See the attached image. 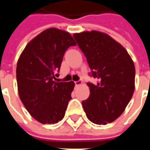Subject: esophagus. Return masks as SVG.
I'll list each match as a JSON object with an SVG mask.
<instances>
[{"label": "esophagus", "instance_id": "esophagus-1", "mask_svg": "<svg viewBox=\"0 0 150 150\" xmlns=\"http://www.w3.org/2000/svg\"><path fill=\"white\" fill-rule=\"evenodd\" d=\"M82 83H83V82H82V80H79V81L75 82V86H79V85L81 84Z\"/></svg>", "mask_w": 150, "mask_h": 150}]
</instances>
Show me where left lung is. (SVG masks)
I'll use <instances>...</instances> for the list:
<instances>
[{
  "instance_id": "obj_1",
  "label": "left lung",
  "mask_w": 150,
  "mask_h": 150,
  "mask_svg": "<svg viewBox=\"0 0 150 150\" xmlns=\"http://www.w3.org/2000/svg\"><path fill=\"white\" fill-rule=\"evenodd\" d=\"M86 56L96 84L88 83L89 97L82 102L88 120L107 125L119 117L131 100L135 89V66L119 42L96 30L74 34Z\"/></svg>"
}]
</instances>
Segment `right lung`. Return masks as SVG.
Masks as SVG:
<instances>
[{
	"instance_id": "right-lung-1",
	"label": "right lung",
	"mask_w": 150,
	"mask_h": 150,
	"mask_svg": "<svg viewBox=\"0 0 150 150\" xmlns=\"http://www.w3.org/2000/svg\"><path fill=\"white\" fill-rule=\"evenodd\" d=\"M76 42L67 31L50 28L31 40L17 63L19 97L31 116L42 124L62 120L71 99L74 82H56L64 53Z\"/></svg>"
}]
</instances>
